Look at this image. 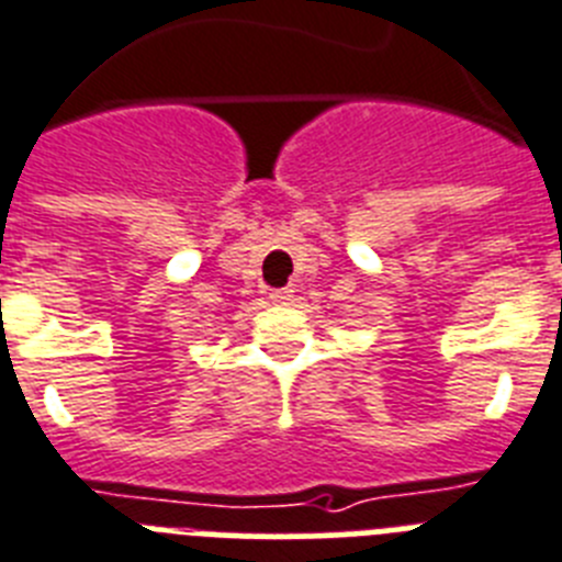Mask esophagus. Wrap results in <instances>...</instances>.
Masks as SVG:
<instances>
[{
	"mask_svg": "<svg viewBox=\"0 0 562 562\" xmlns=\"http://www.w3.org/2000/svg\"><path fill=\"white\" fill-rule=\"evenodd\" d=\"M291 296H294V291H291V288H274V291H271V302H288L291 300Z\"/></svg>",
	"mask_w": 562,
	"mask_h": 562,
	"instance_id": "1",
	"label": "esophagus"
}]
</instances>
